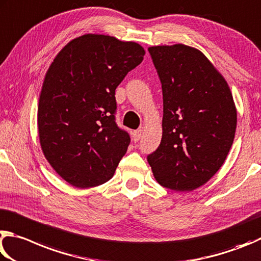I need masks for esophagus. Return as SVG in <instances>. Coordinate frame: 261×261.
Segmentation results:
<instances>
[{
  "label": "esophagus",
  "instance_id": "esophagus-1",
  "mask_svg": "<svg viewBox=\"0 0 261 261\" xmlns=\"http://www.w3.org/2000/svg\"><path fill=\"white\" fill-rule=\"evenodd\" d=\"M142 129H138V130H134L133 132V140L134 142H138V141L141 140V138H142Z\"/></svg>",
  "mask_w": 261,
  "mask_h": 261
}]
</instances>
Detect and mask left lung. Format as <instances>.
<instances>
[{
    "label": "left lung",
    "mask_w": 261,
    "mask_h": 261,
    "mask_svg": "<svg viewBox=\"0 0 261 261\" xmlns=\"http://www.w3.org/2000/svg\"><path fill=\"white\" fill-rule=\"evenodd\" d=\"M163 90V138L148 156L159 185L191 191L225 163L237 112L229 87L199 50L185 44L150 47Z\"/></svg>",
    "instance_id": "1"
}]
</instances>
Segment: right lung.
I'll return each instance as SVG.
<instances>
[{"mask_svg":"<svg viewBox=\"0 0 261 261\" xmlns=\"http://www.w3.org/2000/svg\"><path fill=\"white\" fill-rule=\"evenodd\" d=\"M139 43L85 34L50 65L38 108L40 144L59 176L76 188L113 176L130 143L116 122V88L143 61Z\"/></svg>","mask_w":261,"mask_h":261,"instance_id":"right-lung-1","label":"right lung"}]
</instances>
